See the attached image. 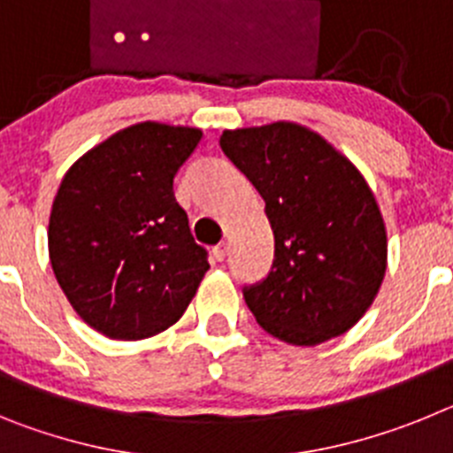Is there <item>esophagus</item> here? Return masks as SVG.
I'll use <instances>...</instances> for the list:
<instances>
[{
  "label": "esophagus",
  "mask_w": 453,
  "mask_h": 453,
  "mask_svg": "<svg viewBox=\"0 0 453 453\" xmlns=\"http://www.w3.org/2000/svg\"><path fill=\"white\" fill-rule=\"evenodd\" d=\"M213 258L215 261H224V258H226V245H224V242H219L218 247H213Z\"/></svg>",
  "instance_id": "1"
}]
</instances>
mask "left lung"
<instances>
[{"label":"left lung","instance_id":"left-lung-1","mask_svg":"<svg viewBox=\"0 0 453 453\" xmlns=\"http://www.w3.org/2000/svg\"><path fill=\"white\" fill-rule=\"evenodd\" d=\"M219 147L265 199L274 261L242 290L256 322L288 345L342 335L381 288L388 235L363 174L295 122L224 131Z\"/></svg>","mask_w":453,"mask_h":453}]
</instances>
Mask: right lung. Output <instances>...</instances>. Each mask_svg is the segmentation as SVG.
<instances>
[{
  "mask_svg": "<svg viewBox=\"0 0 453 453\" xmlns=\"http://www.w3.org/2000/svg\"><path fill=\"white\" fill-rule=\"evenodd\" d=\"M202 140L192 127L140 122L65 172L50 215V261L79 318L111 340L161 334L208 270L174 174Z\"/></svg>",
  "mask_w": 453,
  "mask_h": 453,
  "instance_id": "right-lung-1",
  "label": "right lung"
}]
</instances>
